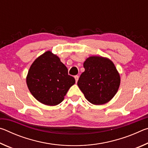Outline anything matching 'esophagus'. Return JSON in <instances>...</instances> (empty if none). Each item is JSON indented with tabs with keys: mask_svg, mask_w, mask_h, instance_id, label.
<instances>
[{
	"mask_svg": "<svg viewBox=\"0 0 148 148\" xmlns=\"http://www.w3.org/2000/svg\"><path fill=\"white\" fill-rule=\"evenodd\" d=\"M74 78H75V80H76V82L77 83V80H78V78H79V76H74Z\"/></svg>",
	"mask_w": 148,
	"mask_h": 148,
	"instance_id": "esophagus-1",
	"label": "esophagus"
}]
</instances>
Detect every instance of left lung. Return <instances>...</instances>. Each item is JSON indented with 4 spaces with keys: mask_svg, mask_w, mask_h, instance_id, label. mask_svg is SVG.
Returning a JSON list of instances; mask_svg holds the SVG:
<instances>
[{
    "mask_svg": "<svg viewBox=\"0 0 148 148\" xmlns=\"http://www.w3.org/2000/svg\"><path fill=\"white\" fill-rule=\"evenodd\" d=\"M85 71L77 81V86L91 103L101 105L110 101L116 94L120 76L110 59L90 57L84 62Z\"/></svg>",
    "mask_w": 148,
    "mask_h": 148,
    "instance_id": "8db88e82",
    "label": "left lung"
}]
</instances>
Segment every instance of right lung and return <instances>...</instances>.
Returning <instances> with one entry per match:
<instances>
[{"mask_svg":"<svg viewBox=\"0 0 148 148\" xmlns=\"http://www.w3.org/2000/svg\"><path fill=\"white\" fill-rule=\"evenodd\" d=\"M75 79L68 74V69L51 51L38 57L28 72L27 84L37 101L48 106H56L63 101Z\"/></svg>","mask_w":148,"mask_h":148,"instance_id":"right-lung-1","label":"right lung"}]
</instances>
